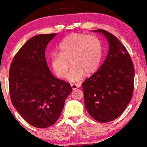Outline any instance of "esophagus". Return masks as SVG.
<instances>
[{
  "instance_id": "34e87169",
  "label": "esophagus",
  "mask_w": 147,
  "mask_h": 147,
  "mask_svg": "<svg viewBox=\"0 0 147 147\" xmlns=\"http://www.w3.org/2000/svg\"><path fill=\"white\" fill-rule=\"evenodd\" d=\"M71 87H72V88H73V90H75V89H78L79 88V86L78 85V84H71Z\"/></svg>"
}]
</instances>
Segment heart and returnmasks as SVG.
Here are the masks:
<instances>
[{"mask_svg":"<svg viewBox=\"0 0 147 147\" xmlns=\"http://www.w3.org/2000/svg\"><path fill=\"white\" fill-rule=\"evenodd\" d=\"M59 53L51 56V65L54 73L60 78L67 74L70 62L73 67L67 76L71 82H76L85 73L90 74L98 68L102 58V45L93 35L73 34L58 45Z\"/></svg>","mask_w":147,"mask_h":147,"instance_id":"1","label":"heart"}]
</instances>
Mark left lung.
Instances as JSON below:
<instances>
[{"mask_svg":"<svg viewBox=\"0 0 147 147\" xmlns=\"http://www.w3.org/2000/svg\"><path fill=\"white\" fill-rule=\"evenodd\" d=\"M106 37L109 51L98 70L82 83L84 104L89 115L100 123L119 117L131 100L134 67L127 50L112 34L93 30Z\"/></svg>","mask_w":147,"mask_h":147,"instance_id":"left-lung-1","label":"left lung"}]
</instances>
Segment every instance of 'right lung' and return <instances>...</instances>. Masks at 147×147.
I'll list each match as a JSON object with an SVG mask.
<instances>
[{"label":"right lung","mask_w":147,"mask_h":147,"mask_svg":"<svg viewBox=\"0 0 147 147\" xmlns=\"http://www.w3.org/2000/svg\"><path fill=\"white\" fill-rule=\"evenodd\" d=\"M55 34L32 37L14 56L9 72V90L12 104L24 120L38 128H47L58 120L70 84L51 73L45 49Z\"/></svg>","instance_id":"1"}]
</instances>
